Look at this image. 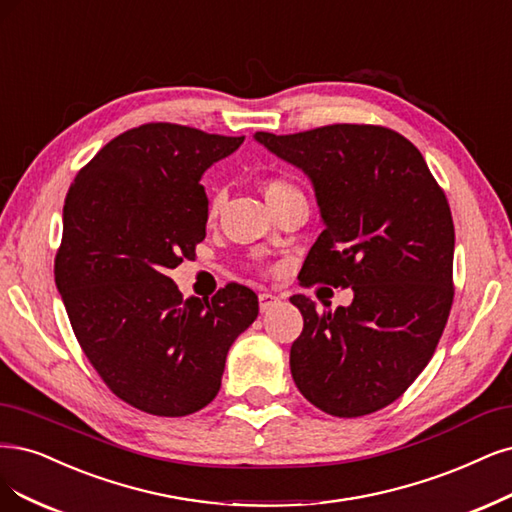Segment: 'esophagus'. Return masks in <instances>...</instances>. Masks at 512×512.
<instances>
[{
	"mask_svg": "<svg viewBox=\"0 0 512 512\" xmlns=\"http://www.w3.org/2000/svg\"><path fill=\"white\" fill-rule=\"evenodd\" d=\"M258 303H260V311H269L273 305L279 303V296H275L273 292H260Z\"/></svg>",
	"mask_w": 512,
	"mask_h": 512,
	"instance_id": "esophagus-1",
	"label": "esophagus"
}]
</instances>
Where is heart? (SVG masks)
<instances>
[{
  "mask_svg": "<svg viewBox=\"0 0 512 512\" xmlns=\"http://www.w3.org/2000/svg\"><path fill=\"white\" fill-rule=\"evenodd\" d=\"M262 192H264V199H267V203L271 207L284 203V201H290V199H305L301 188H298L288 178H269L267 182H264ZM222 205H224V192L216 190L209 199V218H216L220 214Z\"/></svg>",
  "mask_w": 512,
  "mask_h": 512,
  "instance_id": "b5f03b06",
  "label": "heart"
}]
</instances>
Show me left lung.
Returning <instances> with one entry per match:
<instances>
[{
	"label": "left lung",
	"instance_id": "1",
	"mask_svg": "<svg viewBox=\"0 0 512 512\" xmlns=\"http://www.w3.org/2000/svg\"><path fill=\"white\" fill-rule=\"evenodd\" d=\"M313 184L324 231L303 279L351 288L349 307L320 313L307 296L290 370L301 394L334 417L400 398L430 362L453 303L455 231L445 192L421 152L375 125L256 133Z\"/></svg>",
	"mask_w": 512,
	"mask_h": 512
}]
</instances>
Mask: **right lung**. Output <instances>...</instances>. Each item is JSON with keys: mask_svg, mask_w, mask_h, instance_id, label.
I'll list each match as a JSON object with an SVG mask.
<instances>
[{"mask_svg": "<svg viewBox=\"0 0 512 512\" xmlns=\"http://www.w3.org/2000/svg\"><path fill=\"white\" fill-rule=\"evenodd\" d=\"M243 139L150 122L105 144L65 197L57 290L88 362L144 413L207 407L228 349L258 315L250 288L184 301L167 277L205 239L203 173Z\"/></svg>", "mask_w": 512, "mask_h": 512, "instance_id": "obj_1", "label": "right lung"}]
</instances>
